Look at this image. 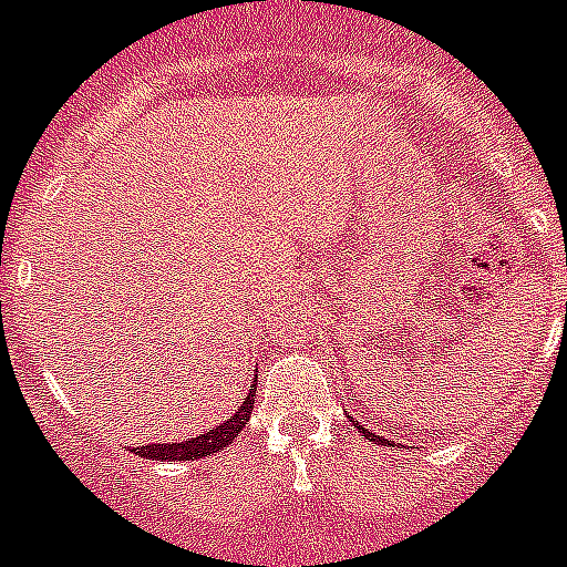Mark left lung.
<instances>
[{
  "mask_svg": "<svg viewBox=\"0 0 567 567\" xmlns=\"http://www.w3.org/2000/svg\"><path fill=\"white\" fill-rule=\"evenodd\" d=\"M357 427H359V431H362V433H365V436H368V440H371V442H385V440H382V436H377V433L368 431V427H362V425H357ZM385 445H388V442H385Z\"/></svg>",
  "mask_w": 567,
  "mask_h": 567,
  "instance_id": "left-lung-1",
  "label": "left lung"
}]
</instances>
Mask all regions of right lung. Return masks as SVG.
I'll use <instances>...</instances> for the list:
<instances>
[{
	"instance_id": "1",
	"label": "right lung",
	"mask_w": 567,
	"mask_h": 567,
	"mask_svg": "<svg viewBox=\"0 0 567 567\" xmlns=\"http://www.w3.org/2000/svg\"><path fill=\"white\" fill-rule=\"evenodd\" d=\"M254 400H256V393H254V388H250L248 400L243 402V408H239V411H236L228 422L216 425L214 431H208V433L190 436L188 442H174V445H167V442H162V445H140V447H134V451L142 456V460H162V462L202 460V456L216 454V451H223L228 442H234L236 436L243 433V427L248 425L250 411H254Z\"/></svg>"
}]
</instances>
